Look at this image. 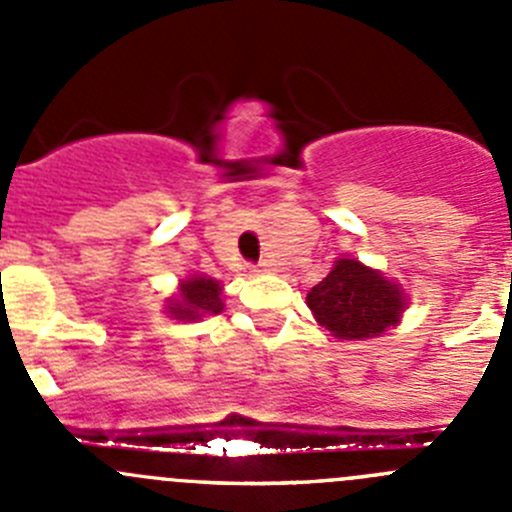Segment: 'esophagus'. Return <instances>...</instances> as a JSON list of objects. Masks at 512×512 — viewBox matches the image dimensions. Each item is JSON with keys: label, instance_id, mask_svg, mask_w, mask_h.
<instances>
[{"label": "esophagus", "instance_id": "1", "mask_svg": "<svg viewBox=\"0 0 512 512\" xmlns=\"http://www.w3.org/2000/svg\"><path fill=\"white\" fill-rule=\"evenodd\" d=\"M270 270H272V262L270 260L257 262V267H255V272H270Z\"/></svg>", "mask_w": 512, "mask_h": 512}]
</instances>
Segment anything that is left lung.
Instances as JSON below:
<instances>
[{
    "mask_svg": "<svg viewBox=\"0 0 512 512\" xmlns=\"http://www.w3.org/2000/svg\"><path fill=\"white\" fill-rule=\"evenodd\" d=\"M319 324L339 339L379 337L399 322L404 292L359 260H339L327 277L307 294Z\"/></svg>",
    "mask_w": 512,
    "mask_h": 512,
    "instance_id": "obj_1",
    "label": "left lung"
}]
</instances>
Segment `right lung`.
<instances>
[{
  "instance_id": "add662e5",
  "label": "right lung",
  "mask_w": 512,
  "mask_h": 512,
  "mask_svg": "<svg viewBox=\"0 0 512 512\" xmlns=\"http://www.w3.org/2000/svg\"><path fill=\"white\" fill-rule=\"evenodd\" d=\"M220 294H223L220 282L208 280V277H193V280L180 285V299L170 304L168 312L183 322H193L205 314H220L223 312Z\"/></svg>"
}]
</instances>
